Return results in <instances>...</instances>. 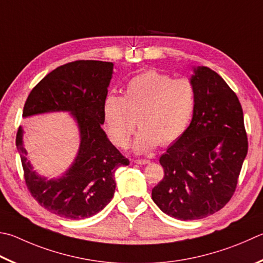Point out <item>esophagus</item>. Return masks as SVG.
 <instances>
[{
	"mask_svg": "<svg viewBox=\"0 0 263 263\" xmlns=\"http://www.w3.org/2000/svg\"><path fill=\"white\" fill-rule=\"evenodd\" d=\"M149 162H151L149 160H142V159L135 160V163H137V164H148Z\"/></svg>",
	"mask_w": 263,
	"mask_h": 263,
	"instance_id": "esophagus-1",
	"label": "esophagus"
}]
</instances>
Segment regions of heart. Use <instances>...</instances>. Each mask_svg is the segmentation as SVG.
<instances>
[{
	"label": "heart",
	"mask_w": 263,
	"mask_h": 263,
	"mask_svg": "<svg viewBox=\"0 0 263 263\" xmlns=\"http://www.w3.org/2000/svg\"><path fill=\"white\" fill-rule=\"evenodd\" d=\"M197 92L186 78H176L148 70L128 80L124 94H108L103 102V119L110 140L119 148L135 141L137 153H148L157 145L177 141L192 121Z\"/></svg>",
	"instance_id": "1"
}]
</instances>
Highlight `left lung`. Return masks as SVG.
<instances>
[{
    "instance_id": "left-lung-1",
    "label": "left lung",
    "mask_w": 263,
    "mask_h": 263,
    "mask_svg": "<svg viewBox=\"0 0 263 263\" xmlns=\"http://www.w3.org/2000/svg\"><path fill=\"white\" fill-rule=\"evenodd\" d=\"M197 106L187 130L160 157L164 177L152 199L169 216L192 221L218 212L235 193L248 141L236 93L207 66L191 78Z\"/></svg>"
}]
</instances>
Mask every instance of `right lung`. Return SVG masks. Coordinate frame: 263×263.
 <instances>
[{"label":"right lung","mask_w":263,"mask_h":263,"mask_svg":"<svg viewBox=\"0 0 263 263\" xmlns=\"http://www.w3.org/2000/svg\"><path fill=\"white\" fill-rule=\"evenodd\" d=\"M112 69L111 62L102 61L83 60L61 65L37 83L24 106L23 117L70 111L78 124V154L57 179L41 177L32 170L23 145L22 127L16 137L28 191L40 206L61 217L83 219L102 211L115 193V171L130 163L101 127Z\"/></svg>","instance_id":"obj_1"}]
</instances>
